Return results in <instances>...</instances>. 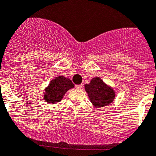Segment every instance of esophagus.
<instances>
[{"label":"esophagus","instance_id":"1","mask_svg":"<svg viewBox=\"0 0 156 156\" xmlns=\"http://www.w3.org/2000/svg\"><path fill=\"white\" fill-rule=\"evenodd\" d=\"M82 87H83V84H78L75 86V89H77V90H81Z\"/></svg>","mask_w":156,"mask_h":156}]
</instances>
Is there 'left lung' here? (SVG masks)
I'll use <instances>...</instances> for the list:
<instances>
[{
    "instance_id": "1",
    "label": "left lung",
    "mask_w": 156,
    "mask_h": 156,
    "mask_svg": "<svg viewBox=\"0 0 156 156\" xmlns=\"http://www.w3.org/2000/svg\"><path fill=\"white\" fill-rule=\"evenodd\" d=\"M85 90L92 103L97 107L108 105L115 98L113 90L107 87L98 77L92 78L89 84L85 85Z\"/></svg>"
}]
</instances>
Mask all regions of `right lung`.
Wrapping results in <instances>:
<instances>
[{"label":"right lung","mask_w":156,"mask_h":156,"mask_svg":"<svg viewBox=\"0 0 156 156\" xmlns=\"http://www.w3.org/2000/svg\"><path fill=\"white\" fill-rule=\"evenodd\" d=\"M73 87L74 84L69 78H64V76L57 77L50 82L46 89L47 94L44 95V99L46 101L51 103L58 102L63 98L66 92Z\"/></svg>","instance_id":"add662e5"}]
</instances>
